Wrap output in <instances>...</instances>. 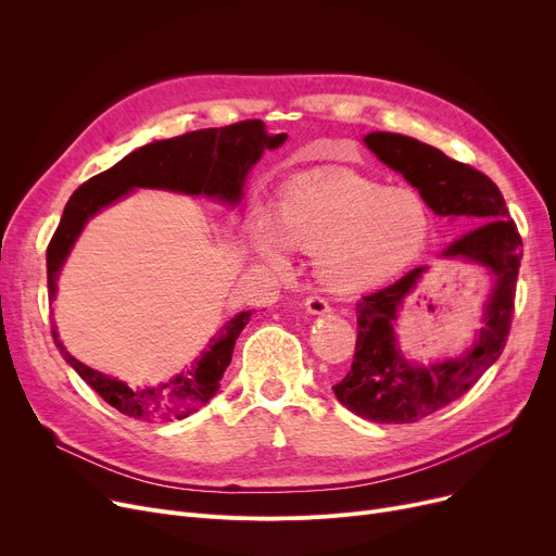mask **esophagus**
<instances>
[{
    "instance_id": "obj_1",
    "label": "esophagus",
    "mask_w": 556,
    "mask_h": 556,
    "mask_svg": "<svg viewBox=\"0 0 556 556\" xmlns=\"http://www.w3.org/2000/svg\"><path fill=\"white\" fill-rule=\"evenodd\" d=\"M304 308L311 313V315H325L331 311L329 302L323 300V298H306L304 300Z\"/></svg>"
}]
</instances>
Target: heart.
I'll return each instance as SVG.
<instances>
[{
  "label": "heart",
  "mask_w": 556,
  "mask_h": 556,
  "mask_svg": "<svg viewBox=\"0 0 556 556\" xmlns=\"http://www.w3.org/2000/svg\"><path fill=\"white\" fill-rule=\"evenodd\" d=\"M428 231L419 191L325 170L283 187L273 223L254 218L250 243L275 268L288 263V248L313 252L319 286L352 298L401 275L426 248Z\"/></svg>",
  "instance_id": "heart-1"
}]
</instances>
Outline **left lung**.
Listing matches in <instances>:
<instances>
[{"label": "left lung", "mask_w": 556, "mask_h": 556, "mask_svg": "<svg viewBox=\"0 0 556 556\" xmlns=\"http://www.w3.org/2000/svg\"><path fill=\"white\" fill-rule=\"evenodd\" d=\"M367 149L419 189L428 207L448 220L471 218L482 225L453 241L442 256L480 263L493 275L482 329L457 358L432 365L410 363L396 344V313L428 266H419L365 295L358 306V338L352 369L333 386L338 401L376 424H413L464 396L501 358L514 317L522 241L505 198L484 173L451 160L434 146L396 132H369Z\"/></svg>", "instance_id": "8db88e82"}]
</instances>
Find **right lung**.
<instances>
[{
  "instance_id": "right-lung-1",
  "label": "right lung",
  "mask_w": 556,
  "mask_h": 556,
  "mask_svg": "<svg viewBox=\"0 0 556 556\" xmlns=\"http://www.w3.org/2000/svg\"><path fill=\"white\" fill-rule=\"evenodd\" d=\"M286 132L270 135L258 119H248L225 128H204L180 137L146 143L141 149L116 162L112 168L94 175L80 185L70 202L61 223H58L47 248V288L49 300L55 298V281L63 263L74 248L85 223L99 214L108 204L128 195L137 187L166 189L189 195H210L227 204H239L243 182L250 168L258 162L263 151H273L286 141ZM252 311L233 315L229 323L210 340L191 369L182 371L168 383L132 390L92 367L76 361L53 329V342L61 349L63 358L78 371L105 403L116 407L122 415L164 424L185 419L198 407L207 403L220 388V378L231 363L233 344H237Z\"/></svg>"
}]
</instances>
